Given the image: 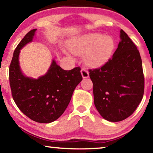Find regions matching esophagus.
Segmentation results:
<instances>
[{
	"label": "esophagus",
	"mask_w": 153,
	"mask_h": 153,
	"mask_svg": "<svg viewBox=\"0 0 153 153\" xmlns=\"http://www.w3.org/2000/svg\"><path fill=\"white\" fill-rule=\"evenodd\" d=\"M81 74L83 78H87V77H89V73L85 68H82L81 69Z\"/></svg>",
	"instance_id": "34e87169"
}]
</instances>
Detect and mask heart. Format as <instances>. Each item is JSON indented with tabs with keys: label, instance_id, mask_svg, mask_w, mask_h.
<instances>
[{
	"label": "heart",
	"instance_id": "b5f03b06",
	"mask_svg": "<svg viewBox=\"0 0 153 153\" xmlns=\"http://www.w3.org/2000/svg\"><path fill=\"white\" fill-rule=\"evenodd\" d=\"M115 48L113 39L99 33H92L77 38L70 45L73 54L84 55L86 64L93 67H101L110 59Z\"/></svg>",
	"mask_w": 153,
	"mask_h": 153
}]
</instances>
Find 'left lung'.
Wrapping results in <instances>:
<instances>
[{"mask_svg":"<svg viewBox=\"0 0 153 153\" xmlns=\"http://www.w3.org/2000/svg\"><path fill=\"white\" fill-rule=\"evenodd\" d=\"M111 59L102 67L90 69L94 103L101 116L110 122L129 117L141 102L144 92L142 62L136 45L124 30Z\"/></svg>","mask_w":153,"mask_h":153,"instance_id":"8db88e82","label":"left lung"}]
</instances>
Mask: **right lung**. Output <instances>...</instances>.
<instances>
[{
  "label": "right lung",
  "mask_w": 153,
  "mask_h": 153,
  "mask_svg": "<svg viewBox=\"0 0 153 153\" xmlns=\"http://www.w3.org/2000/svg\"><path fill=\"white\" fill-rule=\"evenodd\" d=\"M36 30L29 31L14 51L9 66V84L13 100L22 112L35 122L49 123L63 114L82 76L79 67L66 71L54 60L44 76L38 79L24 76L19 65V54L32 42Z\"/></svg>",
  "instance_id": "obj_1"
}]
</instances>
